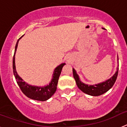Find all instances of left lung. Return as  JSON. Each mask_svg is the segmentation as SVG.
Instances as JSON below:
<instances>
[{
    "instance_id": "8db88e82",
    "label": "left lung",
    "mask_w": 127,
    "mask_h": 127,
    "mask_svg": "<svg viewBox=\"0 0 127 127\" xmlns=\"http://www.w3.org/2000/svg\"><path fill=\"white\" fill-rule=\"evenodd\" d=\"M117 60L118 63V57ZM118 67L119 64H118L116 72L111 78L108 79L107 80H105V81L98 84H95V85H87V84L84 83L80 80L79 75L77 74L76 70L74 68L72 69V71H73V76L75 81H76V85L83 92L89 95H92V96H99V95H101L105 94V92H107L109 90H110L113 87L114 83L116 81V78H117L119 69Z\"/></svg>"
}]
</instances>
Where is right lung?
<instances>
[{"label":"right lung","instance_id":"obj_1","mask_svg":"<svg viewBox=\"0 0 127 127\" xmlns=\"http://www.w3.org/2000/svg\"><path fill=\"white\" fill-rule=\"evenodd\" d=\"M23 35H22L18 40L16 44L15 50H14V56H13V73H14L16 81L17 82L18 86H20L21 90L22 91V92L27 97L31 98V99L35 100L46 101L50 98H51L52 97V95L55 93L56 90H57V84H58V79H59L60 75L61 74L63 67L65 65V64L63 63V64H61L56 67L55 70H54L53 73L52 79H51V81L50 82V83L46 85V86H33V85H29L27 83H26L25 81L23 80L22 77L18 74L16 70L15 65V54L18 48V44L20 39H22Z\"/></svg>","mask_w":127,"mask_h":127}]
</instances>
